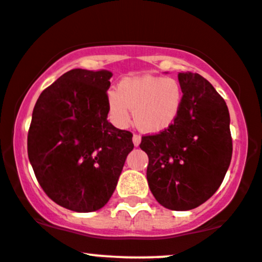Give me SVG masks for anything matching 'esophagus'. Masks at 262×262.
Instances as JSON below:
<instances>
[{
  "label": "esophagus",
  "mask_w": 262,
  "mask_h": 262,
  "mask_svg": "<svg viewBox=\"0 0 262 262\" xmlns=\"http://www.w3.org/2000/svg\"><path fill=\"white\" fill-rule=\"evenodd\" d=\"M140 142H142V138H140V136H138V134H134V136H133V144L136 145V147H138V145L140 144Z\"/></svg>",
  "instance_id": "esophagus-1"
}]
</instances>
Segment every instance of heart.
<instances>
[{"mask_svg": "<svg viewBox=\"0 0 262 262\" xmlns=\"http://www.w3.org/2000/svg\"><path fill=\"white\" fill-rule=\"evenodd\" d=\"M182 105V89L172 78L142 75L125 79L118 92L108 94V108L112 122L125 126L130 122L134 110V122L144 133H161L177 119Z\"/></svg>", "mask_w": 262, "mask_h": 262, "instance_id": "1", "label": "heart"}]
</instances>
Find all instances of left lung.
Masks as SVG:
<instances>
[{
    "instance_id": "left-lung-1",
    "label": "left lung",
    "mask_w": 262,
    "mask_h": 262,
    "mask_svg": "<svg viewBox=\"0 0 262 262\" xmlns=\"http://www.w3.org/2000/svg\"><path fill=\"white\" fill-rule=\"evenodd\" d=\"M182 105L174 123L142 138L147 181L154 198L173 211L193 210L212 197L232 157L230 113L224 98L200 74H178Z\"/></svg>"
}]
</instances>
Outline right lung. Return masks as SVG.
I'll use <instances>...</instances> for the list:
<instances>
[{
	"label": "right lung",
	"mask_w": 262,
	"mask_h": 262,
	"mask_svg": "<svg viewBox=\"0 0 262 262\" xmlns=\"http://www.w3.org/2000/svg\"><path fill=\"white\" fill-rule=\"evenodd\" d=\"M108 70L73 69L35 104L27 154L41 188L61 207L100 210L133 150V134L108 122Z\"/></svg>",
	"instance_id": "1"
}]
</instances>
